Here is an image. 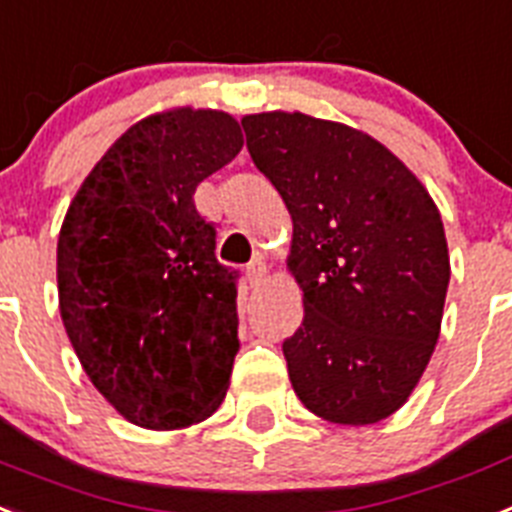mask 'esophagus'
Masks as SVG:
<instances>
[{
    "label": "esophagus",
    "mask_w": 512,
    "mask_h": 512,
    "mask_svg": "<svg viewBox=\"0 0 512 512\" xmlns=\"http://www.w3.org/2000/svg\"><path fill=\"white\" fill-rule=\"evenodd\" d=\"M244 273H247L249 286H252V289H257V286H260L265 278V263L260 260V257H255V260L247 265V270H244Z\"/></svg>",
    "instance_id": "1"
}]
</instances>
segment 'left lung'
<instances>
[{
	"mask_svg": "<svg viewBox=\"0 0 512 512\" xmlns=\"http://www.w3.org/2000/svg\"><path fill=\"white\" fill-rule=\"evenodd\" d=\"M242 127L294 223L286 265L304 317L283 341L294 393L325 422H382L409 401L440 338V210L401 158L349 124L263 111Z\"/></svg>",
	"mask_w": 512,
	"mask_h": 512,
	"instance_id": "8db88e82",
	"label": "left lung"
}]
</instances>
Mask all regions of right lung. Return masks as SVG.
<instances>
[{"mask_svg": "<svg viewBox=\"0 0 512 512\" xmlns=\"http://www.w3.org/2000/svg\"><path fill=\"white\" fill-rule=\"evenodd\" d=\"M242 145L226 111L150 114L103 153L64 216V330L98 393L137 427L205 422L229 390L236 273L216 260L195 190Z\"/></svg>", "mask_w": 512, "mask_h": 512, "instance_id": "1", "label": "right lung"}]
</instances>
